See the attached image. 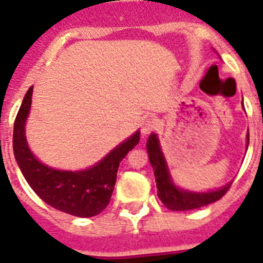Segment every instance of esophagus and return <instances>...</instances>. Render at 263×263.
Listing matches in <instances>:
<instances>
[{
    "instance_id": "esophagus-1",
    "label": "esophagus",
    "mask_w": 263,
    "mask_h": 263,
    "mask_svg": "<svg viewBox=\"0 0 263 263\" xmlns=\"http://www.w3.org/2000/svg\"><path fill=\"white\" fill-rule=\"evenodd\" d=\"M157 127H158V123H157L156 120L154 119H147L144 120L143 123H142V135L146 136L148 135V134H152L153 131H156Z\"/></svg>"
}]
</instances>
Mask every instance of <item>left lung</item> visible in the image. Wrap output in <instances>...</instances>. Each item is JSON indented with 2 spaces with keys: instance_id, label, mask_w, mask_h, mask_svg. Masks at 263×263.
<instances>
[{
  "instance_id": "1",
  "label": "left lung",
  "mask_w": 263,
  "mask_h": 263,
  "mask_svg": "<svg viewBox=\"0 0 263 263\" xmlns=\"http://www.w3.org/2000/svg\"><path fill=\"white\" fill-rule=\"evenodd\" d=\"M249 140L250 138L247 134V147H249ZM146 147H147L150 164L154 169L157 188H158L157 194H158L161 202L165 204V208H168L169 210H175V212L192 210V209H198L213 203V202L221 199L232 184L228 183L216 191L208 192H194L179 188L173 183L172 177H171L164 153L161 150L160 140L156 134H152L148 136Z\"/></svg>"
}]
</instances>
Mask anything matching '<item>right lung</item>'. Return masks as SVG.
Listing matches in <instances>:
<instances>
[{
	"mask_svg": "<svg viewBox=\"0 0 263 263\" xmlns=\"http://www.w3.org/2000/svg\"><path fill=\"white\" fill-rule=\"evenodd\" d=\"M32 87L27 91L14 120L13 153L24 179L35 194L51 208L76 217L97 216L110 202L120 162L139 143L136 131L98 164L84 171H60L42 164L31 153L26 139V121L30 115Z\"/></svg>",
	"mask_w": 263,
	"mask_h": 263,
	"instance_id": "obj_1",
	"label": "right lung"
}]
</instances>
